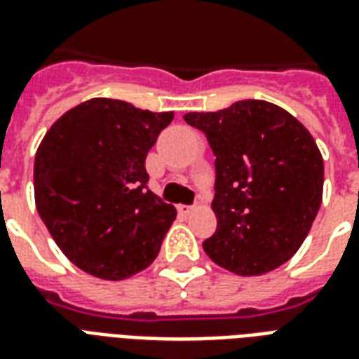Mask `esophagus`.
Returning a JSON list of instances; mask_svg holds the SVG:
<instances>
[{
    "mask_svg": "<svg viewBox=\"0 0 359 359\" xmlns=\"http://www.w3.org/2000/svg\"><path fill=\"white\" fill-rule=\"evenodd\" d=\"M177 210H180V214H191L195 208L193 206H183L182 204V206H177Z\"/></svg>",
    "mask_w": 359,
    "mask_h": 359,
    "instance_id": "1",
    "label": "esophagus"
}]
</instances>
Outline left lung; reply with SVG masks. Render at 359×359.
I'll return each mask as SVG.
<instances>
[{"label":"left lung","mask_w":359,"mask_h":359,"mask_svg":"<svg viewBox=\"0 0 359 359\" xmlns=\"http://www.w3.org/2000/svg\"><path fill=\"white\" fill-rule=\"evenodd\" d=\"M183 118L215 155L217 229L202 244L210 259L241 276L292 259L322 204L323 158L311 132L265 100Z\"/></svg>","instance_id":"1"}]
</instances>
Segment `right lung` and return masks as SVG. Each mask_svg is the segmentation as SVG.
Masks as SVG:
<instances>
[{
    "instance_id": "obj_1",
    "label": "right lung",
    "mask_w": 359,
    "mask_h": 359,
    "mask_svg": "<svg viewBox=\"0 0 359 359\" xmlns=\"http://www.w3.org/2000/svg\"><path fill=\"white\" fill-rule=\"evenodd\" d=\"M172 118V111L93 98L45 134L34 163L37 212L81 271L125 280L158 255L176 208L149 191L145 157Z\"/></svg>"
}]
</instances>
